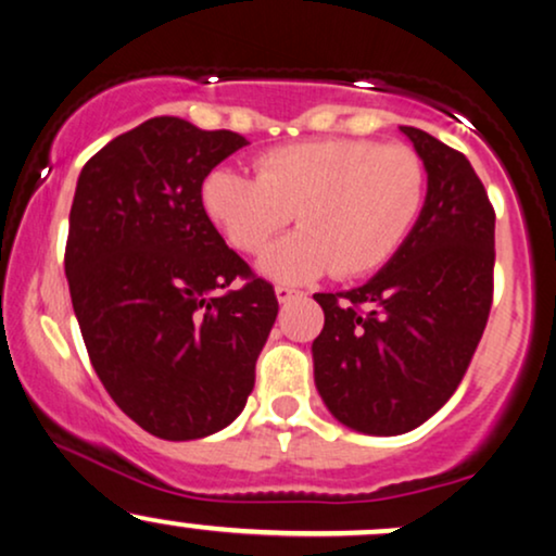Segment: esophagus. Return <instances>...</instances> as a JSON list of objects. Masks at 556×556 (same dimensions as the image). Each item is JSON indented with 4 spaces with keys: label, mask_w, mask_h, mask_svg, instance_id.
<instances>
[{
    "label": "esophagus",
    "mask_w": 556,
    "mask_h": 556,
    "mask_svg": "<svg viewBox=\"0 0 556 556\" xmlns=\"http://www.w3.org/2000/svg\"><path fill=\"white\" fill-rule=\"evenodd\" d=\"M276 296H278L280 304H289L291 299L299 296V291L296 289H289V286H276Z\"/></svg>",
    "instance_id": "34e87169"
}]
</instances>
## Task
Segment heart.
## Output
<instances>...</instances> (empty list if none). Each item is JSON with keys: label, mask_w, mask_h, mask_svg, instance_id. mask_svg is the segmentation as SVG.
<instances>
[{"label": "heart", "mask_w": 556, "mask_h": 556, "mask_svg": "<svg viewBox=\"0 0 556 556\" xmlns=\"http://www.w3.org/2000/svg\"><path fill=\"white\" fill-rule=\"evenodd\" d=\"M257 177L214 167L201 208L235 250L255 255L296 218L301 229L260 260L280 283H309L332 270L361 278L394 257L420 216L428 188L422 156L407 143L317 139L260 154Z\"/></svg>", "instance_id": "heart-1"}]
</instances>
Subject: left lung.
<instances>
[{
    "instance_id": "1",
    "label": "left lung",
    "mask_w": 556,
    "mask_h": 556,
    "mask_svg": "<svg viewBox=\"0 0 556 556\" xmlns=\"http://www.w3.org/2000/svg\"><path fill=\"white\" fill-rule=\"evenodd\" d=\"M428 169L420 218L381 273L314 293L325 327L314 381L342 425L400 435L435 415L467 374L492 309L495 208L467 156L402 126Z\"/></svg>"
}]
</instances>
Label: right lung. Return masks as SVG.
<instances>
[{
	"mask_svg": "<svg viewBox=\"0 0 556 556\" xmlns=\"http://www.w3.org/2000/svg\"><path fill=\"white\" fill-rule=\"evenodd\" d=\"M244 143L160 115L105 143L77 180L64 270L81 338L113 402L164 441L242 413L278 314L273 286L201 208L203 177Z\"/></svg>",
	"mask_w": 556,
	"mask_h": 556,
	"instance_id": "right-lung-1",
	"label": "right lung"
}]
</instances>
